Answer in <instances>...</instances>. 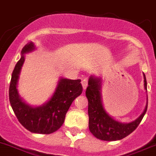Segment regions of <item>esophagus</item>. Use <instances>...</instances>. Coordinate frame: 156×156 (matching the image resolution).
Segmentation results:
<instances>
[{"instance_id": "esophagus-1", "label": "esophagus", "mask_w": 156, "mask_h": 156, "mask_svg": "<svg viewBox=\"0 0 156 156\" xmlns=\"http://www.w3.org/2000/svg\"><path fill=\"white\" fill-rule=\"evenodd\" d=\"M88 81L87 78H84V79L81 81V85H82V87H83L84 89H86L87 86H88Z\"/></svg>"}]
</instances>
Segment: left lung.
I'll return each mask as SVG.
<instances>
[{
	"label": "left lung",
	"mask_w": 156,
	"mask_h": 156,
	"mask_svg": "<svg viewBox=\"0 0 156 156\" xmlns=\"http://www.w3.org/2000/svg\"><path fill=\"white\" fill-rule=\"evenodd\" d=\"M144 88L147 90V81L144 74ZM100 79L91 77L85 95L88 101V127L90 132L98 139L102 141H117L132 133L139 125L147 111L148 103L142 114L134 121L122 123L113 120L105 111L101 99Z\"/></svg>",
	"instance_id": "obj_1"
}]
</instances>
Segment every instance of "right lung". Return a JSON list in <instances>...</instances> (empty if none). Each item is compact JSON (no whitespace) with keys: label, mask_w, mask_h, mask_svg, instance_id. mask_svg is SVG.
<instances>
[{"label":"right lung","mask_w":156,"mask_h":156,"mask_svg":"<svg viewBox=\"0 0 156 156\" xmlns=\"http://www.w3.org/2000/svg\"><path fill=\"white\" fill-rule=\"evenodd\" d=\"M35 49L33 42L26 44L22 50V57L12 72L9 86V101L19 123L33 133L49 134L55 132L62 126L66 113L72 102L82 93L81 80L61 78L54 95L43 106L31 107L22 102L17 90V82L23 64L24 54Z\"/></svg>","instance_id":"obj_1"}]
</instances>
